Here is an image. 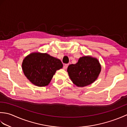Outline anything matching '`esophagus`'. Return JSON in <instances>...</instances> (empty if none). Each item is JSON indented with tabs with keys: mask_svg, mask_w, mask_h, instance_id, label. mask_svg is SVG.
Masks as SVG:
<instances>
[{
	"mask_svg": "<svg viewBox=\"0 0 127 127\" xmlns=\"http://www.w3.org/2000/svg\"><path fill=\"white\" fill-rule=\"evenodd\" d=\"M68 65H69L68 64H65V65H64L63 66V69H66L67 68H68Z\"/></svg>",
	"mask_w": 127,
	"mask_h": 127,
	"instance_id": "34e87169",
	"label": "esophagus"
}]
</instances>
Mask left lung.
Listing matches in <instances>:
<instances>
[{
	"mask_svg": "<svg viewBox=\"0 0 127 127\" xmlns=\"http://www.w3.org/2000/svg\"><path fill=\"white\" fill-rule=\"evenodd\" d=\"M101 69L98 59L91 56L80 57L77 63L70 64L67 69L70 79L77 87L90 85L98 79Z\"/></svg>",
	"mask_w": 127,
	"mask_h": 127,
	"instance_id": "obj_1",
	"label": "left lung"
}]
</instances>
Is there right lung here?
<instances>
[{
  "label": "right lung",
  "instance_id": "add662e5",
  "mask_svg": "<svg viewBox=\"0 0 127 127\" xmlns=\"http://www.w3.org/2000/svg\"><path fill=\"white\" fill-rule=\"evenodd\" d=\"M22 68L26 77L38 87L47 86L57 70L63 68L59 59L46 53L33 52L24 58Z\"/></svg>",
  "mask_w": 127,
  "mask_h": 127
}]
</instances>
